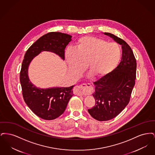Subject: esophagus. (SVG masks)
I'll use <instances>...</instances> for the list:
<instances>
[{
	"label": "esophagus",
	"mask_w": 155,
	"mask_h": 155,
	"mask_svg": "<svg viewBox=\"0 0 155 155\" xmlns=\"http://www.w3.org/2000/svg\"><path fill=\"white\" fill-rule=\"evenodd\" d=\"M91 85L90 84H81L75 87L74 89V94L77 95H84L85 91H89L91 90Z\"/></svg>",
	"instance_id": "1"
}]
</instances>
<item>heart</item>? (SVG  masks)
<instances>
[{
    "instance_id": "obj_1",
    "label": "heart",
    "mask_w": 155,
    "mask_h": 155,
    "mask_svg": "<svg viewBox=\"0 0 155 155\" xmlns=\"http://www.w3.org/2000/svg\"><path fill=\"white\" fill-rule=\"evenodd\" d=\"M75 48L65 52L69 71L75 75H80L88 64L90 74L95 78H102L117 67L122 55L117 43L93 36L80 38Z\"/></svg>"
}]
</instances>
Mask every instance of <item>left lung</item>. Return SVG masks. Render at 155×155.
I'll return each instance as SVG.
<instances>
[{
    "label": "left lung",
    "mask_w": 155,
    "mask_h": 155,
    "mask_svg": "<svg viewBox=\"0 0 155 155\" xmlns=\"http://www.w3.org/2000/svg\"><path fill=\"white\" fill-rule=\"evenodd\" d=\"M121 45L122 58L120 63L111 73L94 82L95 92L92 94L95 105L88 110L90 115L98 121L114 118L129 103L135 85L137 62L130 46L116 35L104 32Z\"/></svg>",
    "instance_id": "left-lung-1"
}]
</instances>
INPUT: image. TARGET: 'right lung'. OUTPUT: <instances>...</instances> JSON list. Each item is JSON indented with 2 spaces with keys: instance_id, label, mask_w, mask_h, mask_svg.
<instances>
[{
  "instance_id": "obj_1",
  "label": "right lung",
  "mask_w": 155,
  "mask_h": 155,
  "mask_svg": "<svg viewBox=\"0 0 155 155\" xmlns=\"http://www.w3.org/2000/svg\"><path fill=\"white\" fill-rule=\"evenodd\" d=\"M71 35L59 32L48 33L32 45L24 56L20 75L24 100L30 109L40 118L51 120L58 118L66 110L73 96L74 85L69 87L38 88L30 81L28 67L31 61L42 52H51L64 60L65 48Z\"/></svg>"
}]
</instances>
